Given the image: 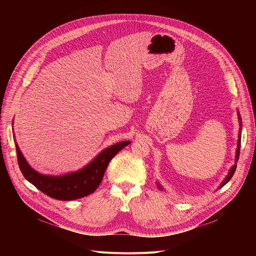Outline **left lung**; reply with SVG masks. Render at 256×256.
Wrapping results in <instances>:
<instances>
[{
    "label": "left lung",
    "instance_id": "8db88e82",
    "mask_svg": "<svg viewBox=\"0 0 256 256\" xmlns=\"http://www.w3.org/2000/svg\"><path fill=\"white\" fill-rule=\"evenodd\" d=\"M238 124H240V130H238V147H236V162H234V165L230 169V171H228V174L226 176V178L223 180V182H221V184L219 186V189H221V188L226 184L230 180V178H232L234 173L236 169V162L238 160V156H240V136H242V118H240V112L238 111ZM156 186L160 190H163V186L160 184V182H156Z\"/></svg>",
    "mask_w": 256,
    "mask_h": 256
}]
</instances>
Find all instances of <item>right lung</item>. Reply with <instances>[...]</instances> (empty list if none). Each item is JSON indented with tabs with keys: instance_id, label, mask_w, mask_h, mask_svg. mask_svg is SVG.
Here are the masks:
<instances>
[{
	"instance_id": "add662e5",
	"label": "right lung",
	"mask_w": 256,
	"mask_h": 256,
	"mask_svg": "<svg viewBox=\"0 0 256 256\" xmlns=\"http://www.w3.org/2000/svg\"><path fill=\"white\" fill-rule=\"evenodd\" d=\"M130 143V141H122L106 147L83 168L62 176H46L34 170L26 162L16 141V146L18 166L24 178L46 195L68 201L85 197L96 191L110 160Z\"/></svg>"
}]
</instances>
